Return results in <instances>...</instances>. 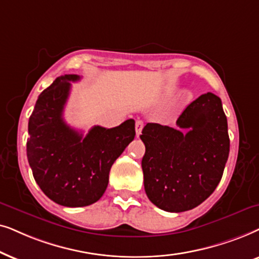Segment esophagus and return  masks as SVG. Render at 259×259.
<instances>
[{
  "instance_id": "obj_1",
  "label": "esophagus",
  "mask_w": 259,
  "mask_h": 259,
  "mask_svg": "<svg viewBox=\"0 0 259 259\" xmlns=\"http://www.w3.org/2000/svg\"><path fill=\"white\" fill-rule=\"evenodd\" d=\"M143 126H144V122H143V120H141V119L136 120V123H135V129H136V135H137V137H139V136L141 135V133H142Z\"/></svg>"
}]
</instances>
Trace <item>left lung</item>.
<instances>
[{"label":"left lung","mask_w":259,"mask_h":259,"mask_svg":"<svg viewBox=\"0 0 259 259\" xmlns=\"http://www.w3.org/2000/svg\"><path fill=\"white\" fill-rule=\"evenodd\" d=\"M177 129L148 123L141 140L144 189L155 206L185 212L199 206L222 180L230 153L222 99L207 92L193 101L177 120Z\"/></svg>","instance_id":"obj_1"}]
</instances>
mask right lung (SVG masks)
<instances>
[{
    "mask_svg": "<svg viewBox=\"0 0 259 259\" xmlns=\"http://www.w3.org/2000/svg\"><path fill=\"white\" fill-rule=\"evenodd\" d=\"M65 74L41 92L29 117L27 157L33 177L45 194L66 207L98 201L109 182L113 162L135 139V120L111 129L96 125L88 135L67 125L63 113L71 82Z\"/></svg>",
    "mask_w": 259,
    "mask_h": 259,
    "instance_id": "right-lung-1",
    "label": "right lung"
}]
</instances>
